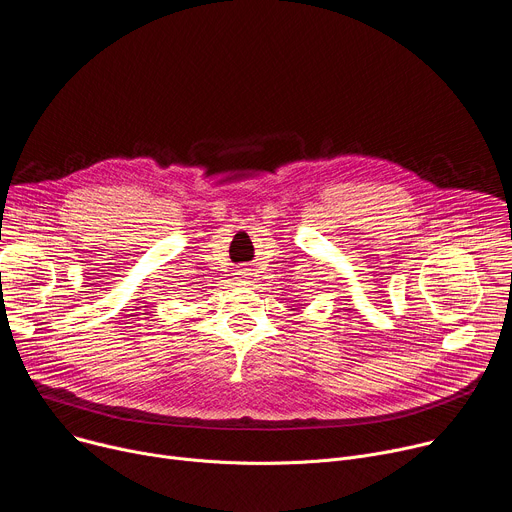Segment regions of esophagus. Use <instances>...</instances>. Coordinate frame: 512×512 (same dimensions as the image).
<instances>
[{
    "instance_id": "1",
    "label": "esophagus",
    "mask_w": 512,
    "mask_h": 512,
    "mask_svg": "<svg viewBox=\"0 0 512 512\" xmlns=\"http://www.w3.org/2000/svg\"><path fill=\"white\" fill-rule=\"evenodd\" d=\"M247 271H249V269H241V271H239V275H241V277H247V275H249Z\"/></svg>"
}]
</instances>
